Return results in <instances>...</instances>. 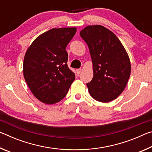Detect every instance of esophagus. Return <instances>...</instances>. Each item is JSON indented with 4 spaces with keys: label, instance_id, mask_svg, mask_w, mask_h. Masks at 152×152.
Wrapping results in <instances>:
<instances>
[{
    "label": "esophagus",
    "instance_id": "1",
    "mask_svg": "<svg viewBox=\"0 0 152 152\" xmlns=\"http://www.w3.org/2000/svg\"><path fill=\"white\" fill-rule=\"evenodd\" d=\"M81 72H82V69H77L76 70V72L78 74V75L81 73Z\"/></svg>",
    "mask_w": 152,
    "mask_h": 152
}]
</instances>
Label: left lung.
<instances>
[{
  "label": "left lung",
  "instance_id": "left-lung-1",
  "mask_svg": "<svg viewBox=\"0 0 152 152\" xmlns=\"http://www.w3.org/2000/svg\"><path fill=\"white\" fill-rule=\"evenodd\" d=\"M89 48L93 78L86 84L91 96L108 102L124 91L131 74V63L121 42L102 25H89L80 33Z\"/></svg>",
  "mask_w": 152,
  "mask_h": 152
}]
</instances>
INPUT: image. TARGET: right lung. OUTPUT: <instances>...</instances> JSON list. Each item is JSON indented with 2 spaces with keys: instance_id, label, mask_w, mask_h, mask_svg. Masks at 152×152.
<instances>
[{
  "instance_id": "obj_1",
  "label": "right lung",
  "mask_w": 152,
  "mask_h": 152,
  "mask_svg": "<svg viewBox=\"0 0 152 152\" xmlns=\"http://www.w3.org/2000/svg\"><path fill=\"white\" fill-rule=\"evenodd\" d=\"M76 32V27L53 28L38 36L25 53V82L43 103L52 104L62 100L75 80L67 64L66 48Z\"/></svg>"
}]
</instances>
